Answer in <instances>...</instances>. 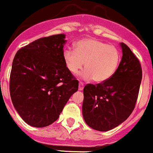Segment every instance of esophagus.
<instances>
[{"mask_svg":"<svg viewBox=\"0 0 153 153\" xmlns=\"http://www.w3.org/2000/svg\"><path fill=\"white\" fill-rule=\"evenodd\" d=\"M84 88V83L82 82H79V90H82Z\"/></svg>","mask_w":153,"mask_h":153,"instance_id":"esophagus-1","label":"esophagus"}]
</instances>
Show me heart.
Listing matches in <instances>:
<instances>
[{
  "label": "heart",
  "instance_id": "obj_1",
  "mask_svg": "<svg viewBox=\"0 0 153 153\" xmlns=\"http://www.w3.org/2000/svg\"><path fill=\"white\" fill-rule=\"evenodd\" d=\"M64 59L72 74H77L85 63L82 76L103 82L115 73L120 61V52L114 46L108 45L99 39L86 38L75 44V50L64 51Z\"/></svg>",
  "mask_w": 153,
  "mask_h": 153
}]
</instances>
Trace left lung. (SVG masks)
Returning a JSON list of instances; mask_svg holds the SVG:
<instances>
[{
	"instance_id": "1",
	"label": "left lung",
	"mask_w": 153,
	"mask_h": 153,
	"mask_svg": "<svg viewBox=\"0 0 153 153\" xmlns=\"http://www.w3.org/2000/svg\"><path fill=\"white\" fill-rule=\"evenodd\" d=\"M123 56L111 77L83 89L82 116L88 126L99 131L117 127L136 106L142 80V67L130 48L120 43Z\"/></svg>"
}]
</instances>
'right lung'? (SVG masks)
I'll use <instances>...</instances> for the list:
<instances>
[{
  "label": "right lung",
  "mask_w": 153,
  "mask_h": 153,
  "mask_svg": "<svg viewBox=\"0 0 153 153\" xmlns=\"http://www.w3.org/2000/svg\"><path fill=\"white\" fill-rule=\"evenodd\" d=\"M64 34L40 38L16 52L10 76L15 109L26 124L44 127L59 117L79 81L64 59Z\"/></svg>",
  "instance_id": "right-lung-1"
}]
</instances>
